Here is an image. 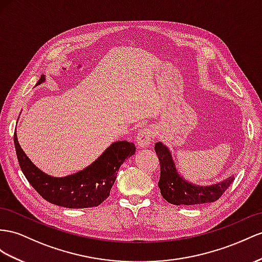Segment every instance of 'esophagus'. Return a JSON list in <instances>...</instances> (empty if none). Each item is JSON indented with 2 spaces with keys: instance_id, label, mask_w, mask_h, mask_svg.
<instances>
[{
  "instance_id": "obj_1",
  "label": "esophagus",
  "mask_w": 262,
  "mask_h": 262,
  "mask_svg": "<svg viewBox=\"0 0 262 262\" xmlns=\"http://www.w3.org/2000/svg\"><path fill=\"white\" fill-rule=\"evenodd\" d=\"M154 137V130L150 127H145L138 133L137 135V145L140 148H148L151 144V139Z\"/></svg>"
}]
</instances>
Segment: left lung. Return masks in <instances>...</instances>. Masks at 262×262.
Segmentation results:
<instances>
[{"label": "left lung", "instance_id": "1", "mask_svg": "<svg viewBox=\"0 0 262 262\" xmlns=\"http://www.w3.org/2000/svg\"><path fill=\"white\" fill-rule=\"evenodd\" d=\"M155 151L160 163V178L158 187L162 196L172 205H200L218 200L233 182L234 177H228L221 182L201 186L190 183L179 172L171 150L162 142L155 145Z\"/></svg>", "mask_w": 262, "mask_h": 262}]
</instances>
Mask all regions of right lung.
<instances>
[{
	"label": "right lung",
	"mask_w": 262,
	"mask_h": 262,
	"mask_svg": "<svg viewBox=\"0 0 262 262\" xmlns=\"http://www.w3.org/2000/svg\"><path fill=\"white\" fill-rule=\"evenodd\" d=\"M44 82L45 75H42L36 86ZM14 146L19 167L33 188L49 203L73 209L96 207L108 198L120 166L136 150L135 145L125 140L112 143L83 170L65 177H53L38 169L26 156L18 144L16 130Z\"/></svg>",
	"instance_id": "right-lung-1"
}]
</instances>
